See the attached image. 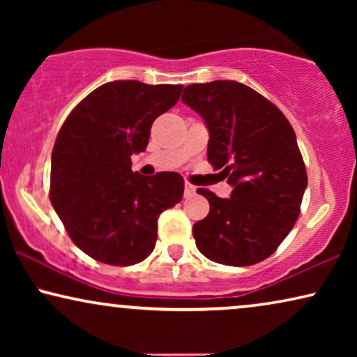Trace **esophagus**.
<instances>
[{
  "label": "esophagus",
  "instance_id": "34e87169",
  "mask_svg": "<svg viewBox=\"0 0 357 357\" xmlns=\"http://www.w3.org/2000/svg\"><path fill=\"white\" fill-rule=\"evenodd\" d=\"M197 192V187H193L192 183H188V182H185V190H183V193H185V197H192V195Z\"/></svg>",
  "mask_w": 357,
  "mask_h": 357
}]
</instances>
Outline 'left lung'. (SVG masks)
<instances>
[{
  "label": "left lung",
  "mask_w": 357,
  "mask_h": 357,
  "mask_svg": "<svg viewBox=\"0 0 357 357\" xmlns=\"http://www.w3.org/2000/svg\"><path fill=\"white\" fill-rule=\"evenodd\" d=\"M182 100L206 123L208 160L232 187L229 198L198 190L209 202V214L193 226L198 250L221 265H255L299 218L307 172L294 130L275 104L237 81L190 84Z\"/></svg>",
  "instance_id": "1"
}]
</instances>
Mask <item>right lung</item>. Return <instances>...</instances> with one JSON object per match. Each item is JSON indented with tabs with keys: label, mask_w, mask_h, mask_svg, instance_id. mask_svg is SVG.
Here are the masks:
<instances>
[{
	"label": "right lung",
	"mask_w": 357,
	"mask_h": 357,
	"mask_svg": "<svg viewBox=\"0 0 357 357\" xmlns=\"http://www.w3.org/2000/svg\"><path fill=\"white\" fill-rule=\"evenodd\" d=\"M182 89L107 82L63 123L52 153L50 202L75 245L94 260L143 261L154 250L159 214L182 199V175L131 170V155L146 151L151 125L177 104Z\"/></svg>",
	"instance_id": "add662e5"
}]
</instances>
